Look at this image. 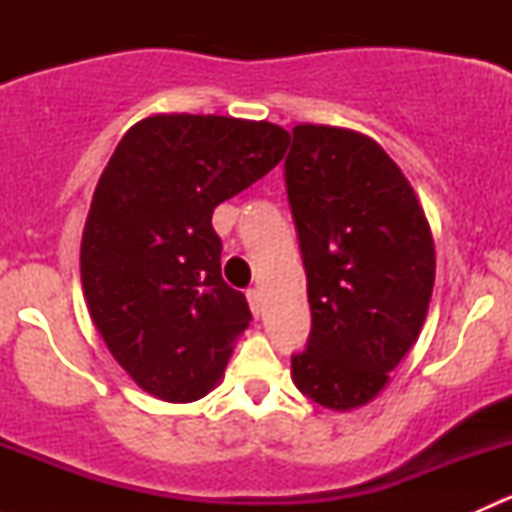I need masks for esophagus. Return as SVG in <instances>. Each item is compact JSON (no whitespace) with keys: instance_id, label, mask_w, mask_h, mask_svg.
<instances>
[{"instance_id":"obj_1","label":"esophagus","mask_w":512,"mask_h":512,"mask_svg":"<svg viewBox=\"0 0 512 512\" xmlns=\"http://www.w3.org/2000/svg\"><path fill=\"white\" fill-rule=\"evenodd\" d=\"M247 302H250V309L255 317H260L262 312V294L260 289H247Z\"/></svg>"}]
</instances>
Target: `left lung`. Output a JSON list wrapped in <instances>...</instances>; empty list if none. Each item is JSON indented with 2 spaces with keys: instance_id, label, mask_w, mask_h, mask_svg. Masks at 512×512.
<instances>
[{
  "instance_id": "8db88e82",
  "label": "left lung",
  "mask_w": 512,
  "mask_h": 512,
  "mask_svg": "<svg viewBox=\"0 0 512 512\" xmlns=\"http://www.w3.org/2000/svg\"><path fill=\"white\" fill-rule=\"evenodd\" d=\"M285 160L312 332L292 381L332 411L369 404L414 347L436 280L426 213L374 138L299 123Z\"/></svg>"
}]
</instances>
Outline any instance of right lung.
Instances as JSON below:
<instances>
[{
    "label": "right lung",
    "mask_w": 512,
    "mask_h": 512,
    "mask_svg": "<svg viewBox=\"0 0 512 512\" xmlns=\"http://www.w3.org/2000/svg\"><path fill=\"white\" fill-rule=\"evenodd\" d=\"M289 133L267 121L156 113L103 168L81 237V285L98 334L156 399L188 404L220 384L250 327L220 272L213 210L270 173Z\"/></svg>",
    "instance_id": "right-lung-1"
}]
</instances>
